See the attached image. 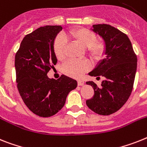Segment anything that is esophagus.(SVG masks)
Listing matches in <instances>:
<instances>
[{"label": "esophagus", "instance_id": "esophagus-1", "mask_svg": "<svg viewBox=\"0 0 147 147\" xmlns=\"http://www.w3.org/2000/svg\"><path fill=\"white\" fill-rule=\"evenodd\" d=\"M77 84H78V86H82V85H84V81L82 80H77Z\"/></svg>", "mask_w": 147, "mask_h": 147}]
</instances>
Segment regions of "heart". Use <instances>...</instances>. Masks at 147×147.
<instances>
[{
  "instance_id": "heart-1",
  "label": "heart",
  "mask_w": 147,
  "mask_h": 147,
  "mask_svg": "<svg viewBox=\"0 0 147 147\" xmlns=\"http://www.w3.org/2000/svg\"><path fill=\"white\" fill-rule=\"evenodd\" d=\"M67 37L78 43L83 48H87L88 55L94 60L100 59L104 55L106 47L102 41H97L94 33L88 29L80 28L74 29L67 34ZM67 43L62 36H58L53 43V51L58 59L61 60L65 56ZM89 65L86 61H68L62 66L65 74L72 77H80L88 71Z\"/></svg>"
}]
</instances>
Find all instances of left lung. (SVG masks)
Returning a JSON list of instances; mask_svg holds the SVG:
<instances>
[{
  "label": "left lung",
  "instance_id": "left-lung-1",
  "mask_svg": "<svg viewBox=\"0 0 147 147\" xmlns=\"http://www.w3.org/2000/svg\"><path fill=\"white\" fill-rule=\"evenodd\" d=\"M92 30L104 40L106 57L100 61L92 76H104L100 86L93 81L86 82L94 88V96L86 100L90 110L108 116L118 111L126 103L133 89L137 71V55L128 36L106 24L93 25Z\"/></svg>",
  "mask_w": 147,
  "mask_h": 147
}]
</instances>
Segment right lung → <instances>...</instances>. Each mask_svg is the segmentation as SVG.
Segmentation results:
<instances>
[{"label":"right lung","mask_w":147,"mask_h":147,"mask_svg":"<svg viewBox=\"0 0 147 147\" xmlns=\"http://www.w3.org/2000/svg\"><path fill=\"white\" fill-rule=\"evenodd\" d=\"M62 30L60 25H46L27 34L15 56L17 88L28 108L41 117L56 114L77 82L61 75L58 80L47 76L57 63L53 43Z\"/></svg>","instance_id":"obj_1"}]
</instances>
